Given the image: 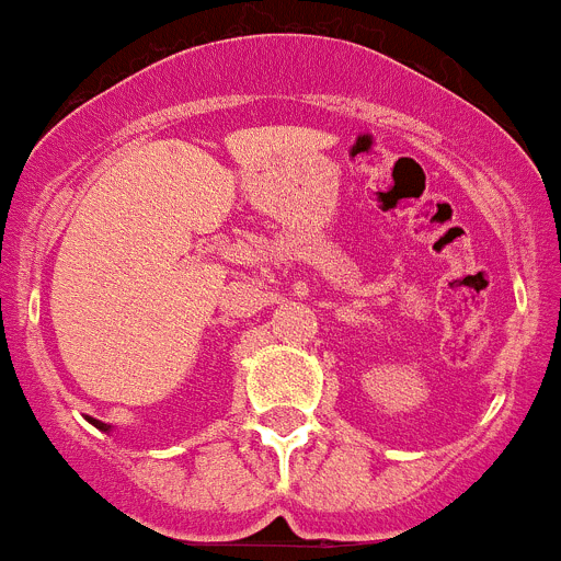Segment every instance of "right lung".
<instances>
[{
  "mask_svg": "<svg viewBox=\"0 0 561 561\" xmlns=\"http://www.w3.org/2000/svg\"><path fill=\"white\" fill-rule=\"evenodd\" d=\"M89 421H92L98 430H108V424H103V421H95V419H89Z\"/></svg>",
  "mask_w": 561,
  "mask_h": 561,
  "instance_id": "obj_1",
  "label": "right lung"
}]
</instances>
